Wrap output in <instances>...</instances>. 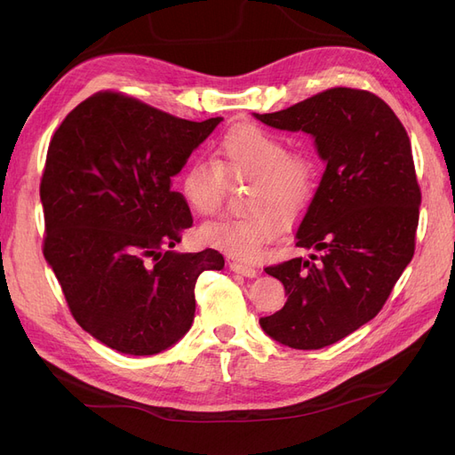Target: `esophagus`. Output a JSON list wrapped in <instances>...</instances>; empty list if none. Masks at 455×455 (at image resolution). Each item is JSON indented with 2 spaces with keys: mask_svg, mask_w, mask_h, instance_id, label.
<instances>
[{
  "mask_svg": "<svg viewBox=\"0 0 455 455\" xmlns=\"http://www.w3.org/2000/svg\"><path fill=\"white\" fill-rule=\"evenodd\" d=\"M229 269H231L233 273L243 275V277H256V273H258L256 267L241 264V261H229Z\"/></svg>",
  "mask_w": 455,
  "mask_h": 455,
  "instance_id": "esophagus-1",
  "label": "esophagus"
}]
</instances>
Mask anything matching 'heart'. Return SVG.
I'll return each instance as SVG.
<instances>
[{
    "label": "heart",
    "instance_id": "obj_1",
    "mask_svg": "<svg viewBox=\"0 0 455 455\" xmlns=\"http://www.w3.org/2000/svg\"><path fill=\"white\" fill-rule=\"evenodd\" d=\"M249 178L244 206L252 209L239 218L206 224L201 241L243 261H254L279 233V217L291 220L311 201L319 161L307 149H288L281 134L256 123H239L220 136L214 163L196 159L180 176V194L199 216H214L226 201V180Z\"/></svg>",
    "mask_w": 455,
    "mask_h": 455
}]
</instances>
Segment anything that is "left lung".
Returning <instances> with one entry per match:
<instances>
[{"label":"left lung","mask_w":455,"mask_h":455,"mask_svg":"<svg viewBox=\"0 0 455 455\" xmlns=\"http://www.w3.org/2000/svg\"><path fill=\"white\" fill-rule=\"evenodd\" d=\"M256 117L313 134L326 161L296 229V246L316 254L266 267L288 298L259 319L288 347L321 349L374 319L414 256L421 189L410 139L379 96L353 87Z\"/></svg>","instance_id":"8db88e82"}]
</instances>
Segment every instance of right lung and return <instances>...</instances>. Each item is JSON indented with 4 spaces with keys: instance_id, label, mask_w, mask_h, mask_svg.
<instances>
[{
    "instance_id": "obj_1",
    "label": "right lung",
    "mask_w": 455,
    "mask_h": 455,
    "mask_svg": "<svg viewBox=\"0 0 455 455\" xmlns=\"http://www.w3.org/2000/svg\"><path fill=\"white\" fill-rule=\"evenodd\" d=\"M220 121L100 91L52 134L39 184L44 256L77 324L108 347H171L194 323L199 275L224 267L212 249L172 251L194 218L171 178Z\"/></svg>"
}]
</instances>
